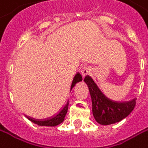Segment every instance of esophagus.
I'll return each mask as SVG.
<instances>
[{"instance_id":"obj_1","label":"esophagus","mask_w":148,"mask_h":148,"mask_svg":"<svg viewBox=\"0 0 148 148\" xmlns=\"http://www.w3.org/2000/svg\"><path fill=\"white\" fill-rule=\"evenodd\" d=\"M91 71H92L91 67H89V66H84V68L81 69V74H82V75L84 77V76L89 74L90 73H91Z\"/></svg>"}]
</instances>
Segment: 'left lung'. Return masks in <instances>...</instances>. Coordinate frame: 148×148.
Instances as JSON below:
<instances>
[{"label":"left lung","instance_id":"left-lung-1","mask_svg":"<svg viewBox=\"0 0 148 148\" xmlns=\"http://www.w3.org/2000/svg\"><path fill=\"white\" fill-rule=\"evenodd\" d=\"M84 81L88 87L94 119L100 125H108L120 122L134 108L136 98L125 101H113L101 92L91 76H85Z\"/></svg>","mask_w":148,"mask_h":148}]
</instances>
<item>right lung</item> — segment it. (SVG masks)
<instances>
[{"instance_id":"add662e5","label":"right lung","mask_w":148,"mask_h":148,"mask_svg":"<svg viewBox=\"0 0 148 148\" xmlns=\"http://www.w3.org/2000/svg\"><path fill=\"white\" fill-rule=\"evenodd\" d=\"M83 80V78H82V75L79 74V72L77 74L74 75V79H73V81H72V84H71V86H70V91L72 90V88L75 86V84L79 82H81ZM68 106H69V100H67L66 103L64 105V106L60 109V110L57 112L56 115H54L53 116L51 117H49V118H47V119H34L33 117H30V116H28V115H25V116L28 118V120H29L31 122H33L36 125H39V126H56V125H60V123H62L64 120V117H65V115L67 113V110H68Z\"/></svg>"}]
</instances>
